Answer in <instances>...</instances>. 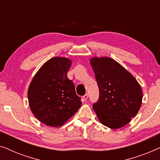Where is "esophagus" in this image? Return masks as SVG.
Here are the masks:
<instances>
[{
	"label": "esophagus",
	"mask_w": 160,
	"mask_h": 160,
	"mask_svg": "<svg viewBox=\"0 0 160 160\" xmlns=\"http://www.w3.org/2000/svg\"><path fill=\"white\" fill-rule=\"evenodd\" d=\"M87 98H88V95H87V94H86V95H84V96H82V101H86Z\"/></svg>",
	"instance_id": "1"
}]
</instances>
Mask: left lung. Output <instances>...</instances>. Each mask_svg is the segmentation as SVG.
<instances>
[{"instance_id": "left-lung-1", "label": "left lung", "mask_w": 160, "mask_h": 160, "mask_svg": "<svg viewBox=\"0 0 160 160\" xmlns=\"http://www.w3.org/2000/svg\"><path fill=\"white\" fill-rule=\"evenodd\" d=\"M90 64L99 87V99L92 105L99 121L111 129L131 121L141 106L143 92L134 76L110 58H92Z\"/></svg>"}]
</instances>
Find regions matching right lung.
Instances as JSON below:
<instances>
[{"mask_svg": "<svg viewBox=\"0 0 160 160\" xmlns=\"http://www.w3.org/2000/svg\"><path fill=\"white\" fill-rule=\"evenodd\" d=\"M71 60L55 57L43 64L34 76L28 91L29 106L41 122L60 127L77 112L82 106L68 71Z\"/></svg>", "mask_w": 160, "mask_h": 160, "instance_id": "obj_1", "label": "right lung"}]
</instances>
